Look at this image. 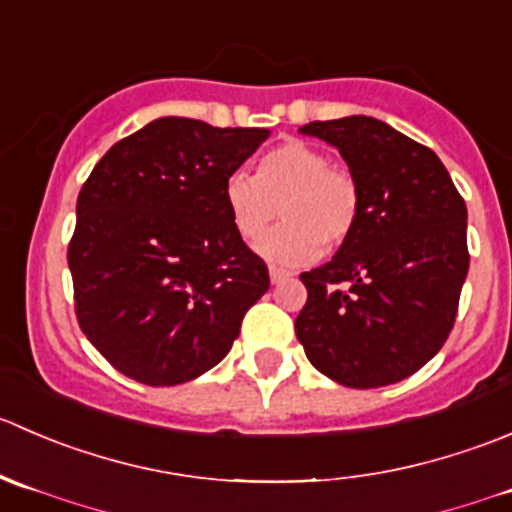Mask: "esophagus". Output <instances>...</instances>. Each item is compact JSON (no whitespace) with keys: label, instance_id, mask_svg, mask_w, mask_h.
<instances>
[{"label":"esophagus","instance_id":"esophagus-1","mask_svg":"<svg viewBox=\"0 0 512 512\" xmlns=\"http://www.w3.org/2000/svg\"><path fill=\"white\" fill-rule=\"evenodd\" d=\"M268 276H271V283H281V281H286V278H291V273L283 271V268L271 266L268 268Z\"/></svg>","mask_w":512,"mask_h":512}]
</instances>
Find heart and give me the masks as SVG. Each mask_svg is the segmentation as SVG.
Returning a JSON list of instances; mask_svg holds the SVG:
<instances>
[{"label":"heart","instance_id":"1","mask_svg":"<svg viewBox=\"0 0 512 512\" xmlns=\"http://www.w3.org/2000/svg\"><path fill=\"white\" fill-rule=\"evenodd\" d=\"M234 229L241 239L256 241L263 258L278 266H303L336 251L353 236L361 214V189L351 171L331 166L326 151L301 139L271 146L258 159L256 176L234 171L224 184Z\"/></svg>","mask_w":512,"mask_h":512}]
</instances>
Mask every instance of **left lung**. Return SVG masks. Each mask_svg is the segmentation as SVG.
I'll use <instances>...</instances> for the list:
<instances>
[{
    "label": "left lung",
    "instance_id": "1",
    "mask_svg": "<svg viewBox=\"0 0 512 512\" xmlns=\"http://www.w3.org/2000/svg\"><path fill=\"white\" fill-rule=\"evenodd\" d=\"M341 151L361 214L336 256L301 273L296 336L308 361L348 388L413 376L450 336L468 276V211L428 146L373 116L311 121Z\"/></svg>",
    "mask_w": 512,
    "mask_h": 512
}]
</instances>
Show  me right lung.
Wrapping results in <instances>:
<instances>
[{"label": "right lung", "instance_id": "1", "mask_svg": "<svg viewBox=\"0 0 512 512\" xmlns=\"http://www.w3.org/2000/svg\"><path fill=\"white\" fill-rule=\"evenodd\" d=\"M266 139L164 116L116 141L84 181L67 251L74 311L119 373L179 386L231 351L271 281L224 184Z\"/></svg>", "mask_w": 512, "mask_h": 512}]
</instances>
